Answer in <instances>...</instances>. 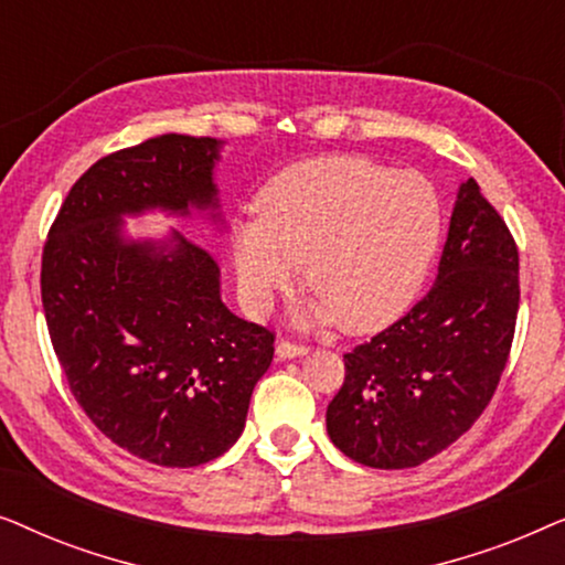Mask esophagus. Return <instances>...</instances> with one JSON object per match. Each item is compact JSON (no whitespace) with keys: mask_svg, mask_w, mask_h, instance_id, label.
<instances>
[{"mask_svg":"<svg viewBox=\"0 0 565 565\" xmlns=\"http://www.w3.org/2000/svg\"><path fill=\"white\" fill-rule=\"evenodd\" d=\"M275 352L280 360H290V358H300V354H306L308 347L300 342H292V339H280L275 347Z\"/></svg>","mask_w":565,"mask_h":565,"instance_id":"esophagus-1","label":"esophagus"}]
</instances>
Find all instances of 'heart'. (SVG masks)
Returning <instances> with one entry per match:
<instances>
[{"mask_svg": "<svg viewBox=\"0 0 565 565\" xmlns=\"http://www.w3.org/2000/svg\"><path fill=\"white\" fill-rule=\"evenodd\" d=\"M437 192L419 172L360 157L282 169L257 198V218L234 223L231 262L244 303L265 313L296 288L313 290L308 319L350 334L388 327L422 288L439 242Z\"/></svg>", "mask_w": 565, "mask_h": 565, "instance_id": "1", "label": "heart"}]
</instances>
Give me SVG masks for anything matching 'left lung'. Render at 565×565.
<instances>
[{"mask_svg":"<svg viewBox=\"0 0 565 565\" xmlns=\"http://www.w3.org/2000/svg\"><path fill=\"white\" fill-rule=\"evenodd\" d=\"M516 311V242L470 177L455 200L437 282L396 323L344 354V383L327 408L331 443L381 470L435 458L497 393Z\"/></svg>","mask_w":565,"mask_h":565,"instance_id":"left-lung-1","label":"left lung"}]
</instances>
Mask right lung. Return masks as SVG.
Listing matches in <instances>:
<instances>
[{
	"label": "right lung",
	"mask_w": 565,
	"mask_h": 565,
	"mask_svg": "<svg viewBox=\"0 0 565 565\" xmlns=\"http://www.w3.org/2000/svg\"><path fill=\"white\" fill-rule=\"evenodd\" d=\"M215 138L164 134L107 153L68 190L43 246L53 352L92 424L136 458L192 468L242 435L275 331L223 306L213 254L126 242L120 215L215 207Z\"/></svg>",
	"instance_id": "add662e5"
}]
</instances>
